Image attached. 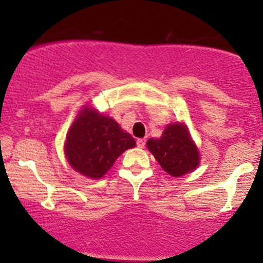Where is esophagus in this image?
Here are the masks:
<instances>
[{"label":"esophagus","mask_w":263,"mask_h":263,"mask_svg":"<svg viewBox=\"0 0 263 263\" xmlns=\"http://www.w3.org/2000/svg\"><path fill=\"white\" fill-rule=\"evenodd\" d=\"M144 146H146V140H144V138H140V140H137L138 148H144Z\"/></svg>","instance_id":"1"}]
</instances>
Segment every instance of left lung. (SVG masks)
<instances>
[{"label":"left lung","instance_id":"1","mask_svg":"<svg viewBox=\"0 0 263 263\" xmlns=\"http://www.w3.org/2000/svg\"><path fill=\"white\" fill-rule=\"evenodd\" d=\"M147 147L163 170L173 177L189 173L199 164L197 147L182 123L168 126L161 138H149Z\"/></svg>","mask_w":263,"mask_h":263}]
</instances>
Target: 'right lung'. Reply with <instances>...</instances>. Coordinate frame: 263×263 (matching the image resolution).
Wrapping results in <instances>:
<instances>
[{
  "label": "right lung",
  "mask_w": 263,
  "mask_h": 263,
  "mask_svg": "<svg viewBox=\"0 0 263 263\" xmlns=\"http://www.w3.org/2000/svg\"><path fill=\"white\" fill-rule=\"evenodd\" d=\"M136 141L117 122L95 110L85 108L66 136L65 155L69 164L85 177L99 179Z\"/></svg>",
  "instance_id": "right-lung-1"
}]
</instances>
